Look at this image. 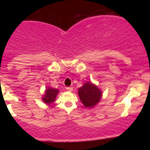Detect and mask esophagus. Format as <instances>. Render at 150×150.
<instances>
[{"instance_id": "esophagus-1", "label": "esophagus", "mask_w": 150, "mask_h": 150, "mask_svg": "<svg viewBox=\"0 0 150 150\" xmlns=\"http://www.w3.org/2000/svg\"><path fill=\"white\" fill-rule=\"evenodd\" d=\"M73 87H66V89L68 91V92H72V91H73Z\"/></svg>"}]
</instances>
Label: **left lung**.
I'll list each match as a JSON object with an SVG mask.
<instances>
[{
    "label": "left lung",
    "mask_w": 150,
    "mask_h": 150,
    "mask_svg": "<svg viewBox=\"0 0 150 150\" xmlns=\"http://www.w3.org/2000/svg\"><path fill=\"white\" fill-rule=\"evenodd\" d=\"M79 97L85 108H93L101 100L102 91L92 82H86L78 89Z\"/></svg>",
    "instance_id": "obj_1"
}]
</instances>
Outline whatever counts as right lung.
I'll return each instance as SVG.
<instances>
[{
	"label": "right lung",
	"instance_id": "obj_1",
	"mask_svg": "<svg viewBox=\"0 0 150 150\" xmlns=\"http://www.w3.org/2000/svg\"><path fill=\"white\" fill-rule=\"evenodd\" d=\"M59 93V90L57 89L53 88L51 87H46L44 92V94L42 96V101L46 104H51L54 102L56 98Z\"/></svg>",
	"mask_w": 150,
	"mask_h": 150
}]
</instances>
